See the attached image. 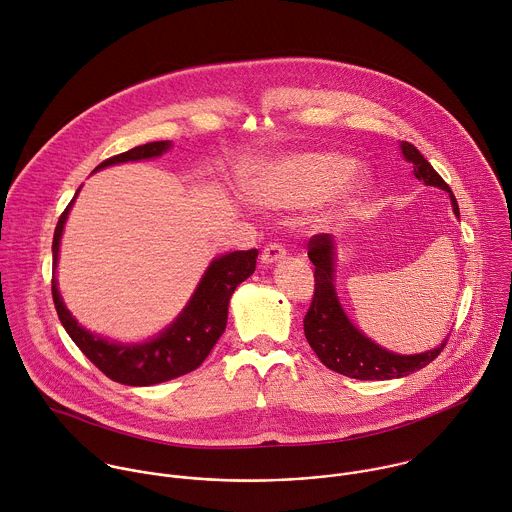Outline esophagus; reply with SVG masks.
Instances as JSON below:
<instances>
[{
  "label": "esophagus",
  "mask_w": 512,
  "mask_h": 512,
  "mask_svg": "<svg viewBox=\"0 0 512 512\" xmlns=\"http://www.w3.org/2000/svg\"><path fill=\"white\" fill-rule=\"evenodd\" d=\"M285 255H287V251H285L283 245H279V243H269V245H265V249L261 251V263L271 265V263L281 261Z\"/></svg>",
  "instance_id": "obj_1"
}]
</instances>
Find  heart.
I'll return each mask as SVG.
<instances>
[{"label": "heart", "instance_id": "heart-1", "mask_svg": "<svg viewBox=\"0 0 512 512\" xmlns=\"http://www.w3.org/2000/svg\"><path fill=\"white\" fill-rule=\"evenodd\" d=\"M355 173V161L339 153H301L253 171L245 179L249 197L265 207H301L337 193ZM363 193V183L341 191L327 213L329 219L349 217Z\"/></svg>", "mask_w": 512, "mask_h": 512}]
</instances>
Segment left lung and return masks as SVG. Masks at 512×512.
Returning <instances> with one entry per match:
<instances>
[{"instance_id": "8db88e82", "label": "left lung", "mask_w": 512, "mask_h": 512, "mask_svg": "<svg viewBox=\"0 0 512 512\" xmlns=\"http://www.w3.org/2000/svg\"><path fill=\"white\" fill-rule=\"evenodd\" d=\"M401 151L413 173L425 185L445 189L451 195L453 211L459 217V203L451 187L433 169V165L421 155V151L401 141ZM309 259L315 265V293L311 307L303 319L305 337L311 349L317 353L321 363L335 373L361 381H387L407 377L431 361H435L447 345V339L433 351L419 355H397L391 353L369 337H365L345 315L337 293H335V239L329 233H319L309 239Z\"/></svg>"}]
</instances>
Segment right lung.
Masks as SVG:
<instances>
[{"instance_id":"right-lung-1","label":"right lung","mask_w":512,"mask_h":512,"mask_svg":"<svg viewBox=\"0 0 512 512\" xmlns=\"http://www.w3.org/2000/svg\"><path fill=\"white\" fill-rule=\"evenodd\" d=\"M169 147H171V141H151L145 145H137L125 153L105 159L95 167V171L115 163L159 157ZM73 201L75 197L71 199V203L65 207V211L57 221V227L53 233V247H51L53 251L51 295H53L57 317L65 327V331L69 333V337L73 339V343L105 377L129 387H149V385L165 383L195 371L207 359V355L223 335L227 325L229 299L237 289V285L253 275L259 251L257 249L233 251L211 261L187 307L155 339L139 345L111 343L77 325L73 315L65 309L61 295L57 291L55 267H57V255H59V241H61L63 225Z\"/></svg>"}]
</instances>
